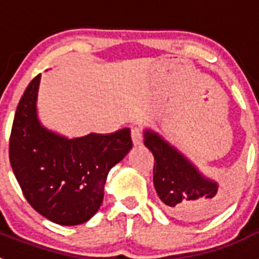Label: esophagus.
I'll return each instance as SVG.
<instances>
[{
    "instance_id": "obj_1",
    "label": "esophagus",
    "mask_w": 259,
    "mask_h": 259,
    "mask_svg": "<svg viewBox=\"0 0 259 259\" xmlns=\"http://www.w3.org/2000/svg\"><path fill=\"white\" fill-rule=\"evenodd\" d=\"M131 137L135 145H141L144 140V132L140 127H132Z\"/></svg>"
}]
</instances>
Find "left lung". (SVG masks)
<instances>
[{"label": "left lung", "mask_w": 259, "mask_h": 259, "mask_svg": "<svg viewBox=\"0 0 259 259\" xmlns=\"http://www.w3.org/2000/svg\"><path fill=\"white\" fill-rule=\"evenodd\" d=\"M145 146L154 155L153 183L167 211L182 221H201L226 205L218 184L203 178L197 168L157 134L145 131Z\"/></svg>", "instance_id": "8db88e82"}]
</instances>
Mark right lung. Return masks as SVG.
Listing matches in <instances>:
<instances>
[{
  "label": "right lung",
  "mask_w": 259,
  "mask_h": 259,
  "mask_svg": "<svg viewBox=\"0 0 259 259\" xmlns=\"http://www.w3.org/2000/svg\"><path fill=\"white\" fill-rule=\"evenodd\" d=\"M40 74L20 98L9 158L23 194L42 217L62 226L92 218L104 200L110 168L132 148L130 128L66 139L45 130L36 113Z\"/></svg>",
  "instance_id": "1"
}]
</instances>
